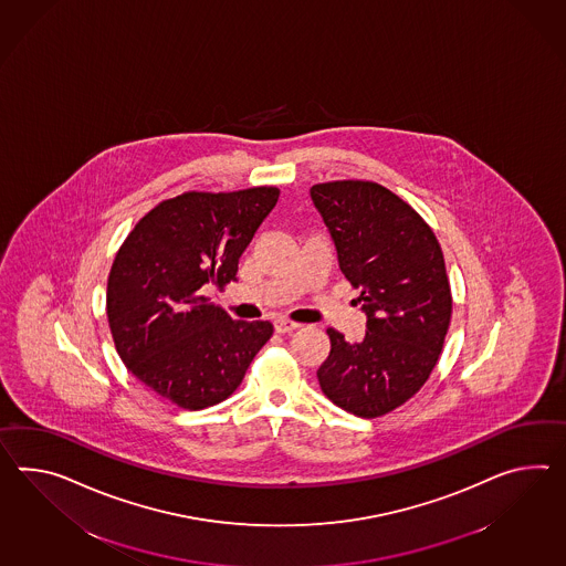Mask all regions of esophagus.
Here are the masks:
<instances>
[{
  "instance_id": "34e87169",
  "label": "esophagus",
  "mask_w": 566,
  "mask_h": 566,
  "mask_svg": "<svg viewBox=\"0 0 566 566\" xmlns=\"http://www.w3.org/2000/svg\"><path fill=\"white\" fill-rule=\"evenodd\" d=\"M301 325L298 323H294V321H290V318L277 317L274 321V329L276 333H292L294 329H298Z\"/></svg>"
}]
</instances>
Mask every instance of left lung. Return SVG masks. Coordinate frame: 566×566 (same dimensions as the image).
<instances>
[{
  "label": "left lung",
  "instance_id": "obj_1",
  "mask_svg": "<svg viewBox=\"0 0 566 566\" xmlns=\"http://www.w3.org/2000/svg\"><path fill=\"white\" fill-rule=\"evenodd\" d=\"M337 249V262L366 313V335L345 342L327 329L332 352L317 370L321 390L347 413H390L428 382L452 317L440 243L428 222L374 181L311 188Z\"/></svg>",
  "mask_w": 566,
  "mask_h": 566
}]
</instances>
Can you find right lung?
<instances>
[{
	"label": "right lung",
	"mask_w": 566,
	"mask_h": 566,
	"mask_svg": "<svg viewBox=\"0 0 566 566\" xmlns=\"http://www.w3.org/2000/svg\"><path fill=\"white\" fill-rule=\"evenodd\" d=\"M280 190L186 192L153 208L118 249L106 292L126 368L159 397L198 411L231 397L272 337L270 321H233L202 294L237 265Z\"/></svg>",
	"instance_id": "add662e5"
}]
</instances>
